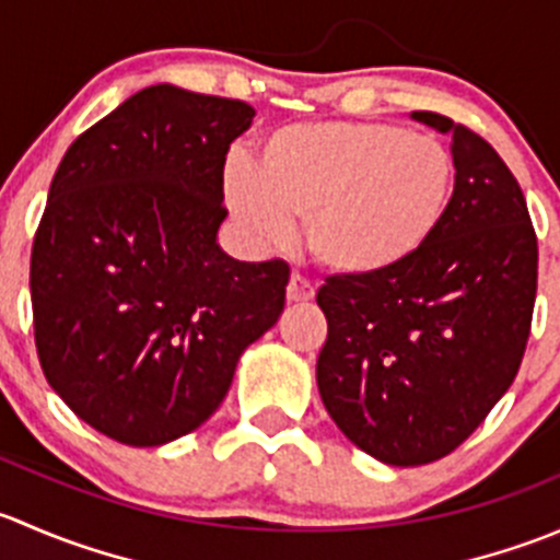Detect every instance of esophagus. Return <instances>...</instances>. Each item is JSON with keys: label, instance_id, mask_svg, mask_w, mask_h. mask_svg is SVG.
I'll return each instance as SVG.
<instances>
[{"label": "esophagus", "instance_id": "esophagus-1", "mask_svg": "<svg viewBox=\"0 0 560 560\" xmlns=\"http://www.w3.org/2000/svg\"><path fill=\"white\" fill-rule=\"evenodd\" d=\"M314 298V284L308 279H303L301 273H295L287 284V301L290 303H308Z\"/></svg>", "mask_w": 560, "mask_h": 560}]
</instances>
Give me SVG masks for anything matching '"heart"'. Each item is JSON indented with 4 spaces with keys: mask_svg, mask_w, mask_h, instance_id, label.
<instances>
[{
    "mask_svg": "<svg viewBox=\"0 0 560 560\" xmlns=\"http://www.w3.org/2000/svg\"><path fill=\"white\" fill-rule=\"evenodd\" d=\"M455 178L453 151L433 135L380 121H306L268 135L257 165L230 160L224 195L252 244L290 246L292 222H303L319 268L376 279L436 238Z\"/></svg>",
    "mask_w": 560,
    "mask_h": 560,
    "instance_id": "1",
    "label": "heart"
}]
</instances>
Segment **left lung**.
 Wrapping results in <instances>:
<instances>
[{"label": "left lung", "instance_id": "obj_1", "mask_svg": "<svg viewBox=\"0 0 560 560\" xmlns=\"http://www.w3.org/2000/svg\"><path fill=\"white\" fill-rule=\"evenodd\" d=\"M455 195L436 238L376 279L330 276L316 292L327 341L322 404L343 436L389 466L460 447L515 382L536 301V233L521 184L493 145L453 118Z\"/></svg>", "mask_w": 560, "mask_h": 560}]
</instances>
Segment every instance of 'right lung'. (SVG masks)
<instances>
[{"instance_id":"obj_1","label":"right lung","mask_w":560,"mask_h":560,"mask_svg":"<svg viewBox=\"0 0 560 560\" xmlns=\"http://www.w3.org/2000/svg\"><path fill=\"white\" fill-rule=\"evenodd\" d=\"M241 100L160 83L78 135L32 244V314L48 385L129 447L200 428L244 349L284 312L290 265L217 244Z\"/></svg>"}]
</instances>
